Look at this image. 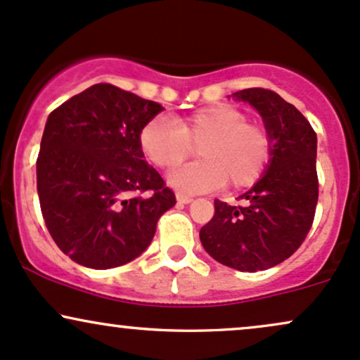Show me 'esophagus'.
Returning <instances> with one entry per match:
<instances>
[{"mask_svg":"<svg viewBox=\"0 0 360 360\" xmlns=\"http://www.w3.org/2000/svg\"><path fill=\"white\" fill-rule=\"evenodd\" d=\"M176 200L180 202V204H188V202H192V195H187V193L184 192H176Z\"/></svg>","mask_w":360,"mask_h":360,"instance_id":"1","label":"esophagus"}]
</instances>
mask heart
<instances>
[{
    "mask_svg": "<svg viewBox=\"0 0 360 360\" xmlns=\"http://www.w3.org/2000/svg\"><path fill=\"white\" fill-rule=\"evenodd\" d=\"M139 144L155 167L168 169L200 146L199 161L173 169L169 185L184 192H212L229 181L231 188L252 187L267 169L272 137L264 124L248 120L231 103H212L179 122L155 117L141 129Z\"/></svg>",
    "mask_w": 360,
    "mask_h": 360,
    "instance_id": "heart-1",
    "label": "heart"
}]
</instances>
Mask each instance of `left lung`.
<instances>
[{
	"instance_id": "1",
	"label": "left lung",
	"mask_w": 360,
	"mask_h": 360,
	"mask_svg": "<svg viewBox=\"0 0 360 360\" xmlns=\"http://www.w3.org/2000/svg\"><path fill=\"white\" fill-rule=\"evenodd\" d=\"M233 96L257 108L272 137V153L267 172L240 197L243 205L214 200L200 241L226 267L257 272L289 258L309 233L318 202L316 132L276 91L246 88Z\"/></svg>"
}]
</instances>
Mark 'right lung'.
<instances>
[{
    "instance_id": "obj_1",
    "label": "right lung",
    "mask_w": 360,
    "mask_h": 360,
    "mask_svg": "<svg viewBox=\"0 0 360 360\" xmlns=\"http://www.w3.org/2000/svg\"><path fill=\"white\" fill-rule=\"evenodd\" d=\"M161 110L98 83L51 112L37 158L40 211L52 240L76 264L105 270L134 260L175 205L139 144L141 129Z\"/></svg>"
}]
</instances>
